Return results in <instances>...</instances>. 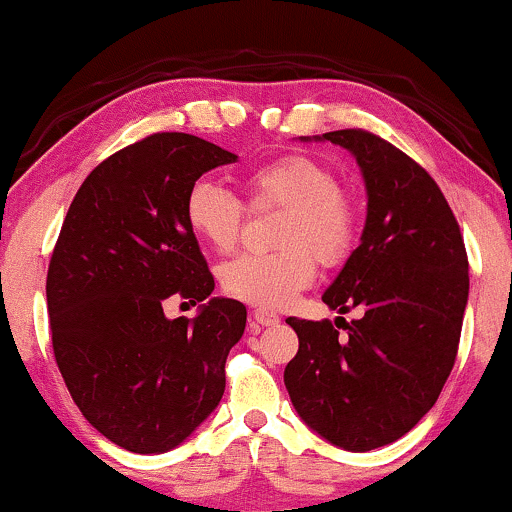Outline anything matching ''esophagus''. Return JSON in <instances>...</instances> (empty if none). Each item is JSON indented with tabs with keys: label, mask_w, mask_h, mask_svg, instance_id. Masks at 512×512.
Here are the masks:
<instances>
[{
	"label": "esophagus",
	"mask_w": 512,
	"mask_h": 512,
	"mask_svg": "<svg viewBox=\"0 0 512 512\" xmlns=\"http://www.w3.org/2000/svg\"><path fill=\"white\" fill-rule=\"evenodd\" d=\"M252 324H257V326H274V324H279V317H276L274 312L255 310V312H252Z\"/></svg>",
	"instance_id": "obj_1"
}]
</instances>
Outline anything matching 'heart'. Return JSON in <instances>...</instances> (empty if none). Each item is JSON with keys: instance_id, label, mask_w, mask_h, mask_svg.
<instances>
[{"instance_id": "obj_1", "label": "heart", "mask_w": 512, "mask_h": 512, "mask_svg": "<svg viewBox=\"0 0 512 512\" xmlns=\"http://www.w3.org/2000/svg\"><path fill=\"white\" fill-rule=\"evenodd\" d=\"M250 209L281 207L274 243L267 255H238L219 267L226 295L243 303L276 310L315 279L317 264H341L353 250L360 212L350 190L338 186L336 171L310 155L269 159L243 178ZM188 229L207 248L229 252L238 245L245 205L212 178H200L183 200Z\"/></svg>"}]
</instances>
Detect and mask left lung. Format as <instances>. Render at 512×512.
<instances>
[{
    "instance_id": "left-lung-1",
    "label": "left lung",
    "mask_w": 512,
    "mask_h": 512,
    "mask_svg": "<svg viewBox=\"0 0 512 512\" xmlns=\"http://www.w3.org/2000/svg\"><path fill=\"white\" fill-rule=\"evenodd\" d=\"M322 138L353 152L369 197L362 243L322 300L362 317H288L300 346L283 384L307 427L362 453L398 441L434 408L458 355L470 264L424 166L365 128Z\"/></svg>"
}]
</instances>
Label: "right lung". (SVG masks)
Masks as SVG:
<instances>
[{"mask_svg":"<svg viewBox=\"0 0 512 512\" xmlns=\"http://www.w3.org/2000/svg\"><path fill=\"white\" fill-rule=\"evenodd\" d=\"M236 159L197 135L152 133L97 164L61 224L47 269L54 360L85 420L126 451H171L224 396L245 305L212 298L190 322L162 303L214 291L183 200Z\"/></svg>","mask_w":512,"mask_h":512,"instance_id":"1","label":"right lung"}]
</instances>
